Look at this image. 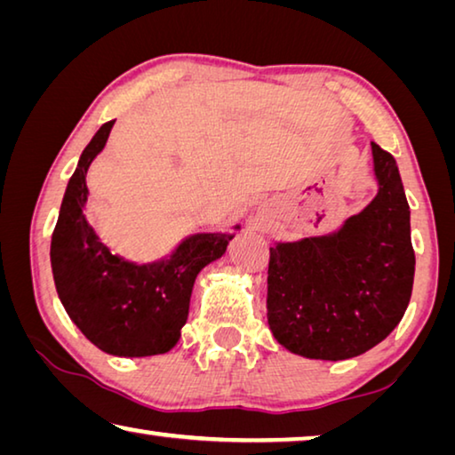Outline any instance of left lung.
I'll return each instance as SVG.
<instances>
[{
  "mask_svg": "<svg viewBox=\"0 0 455 455\" xmlns=\"http://www.w3.org/2000/svg\"><path fill=\"white\" fill-rule=\"evenodd\" d=\"M372 148L377 196L328 235L269 249L267 322L293 355L346 360L396 328L415 277L411 211L395 157Z\"/></svg>",
  "mask_w": 455,
  "mask_h": 455,
  "instance_id": "obj_1",
  "label": "left lung"
}]
</instances>
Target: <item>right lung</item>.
<instances>
[{
    "instance_id": "obj_1",
    "label": "right lung",
    "mask_w": 455,
    "mask_h": 455,
    "mask_svg": "<svg viewBox=\"0 0 455 455\" xmlns=\"http://www.w3.org/2000/svg\"><path fill=\"white\" fill-rule=\"evenodd\" d=\"M113 125L109 121L92 135L68 180L50 243L54 285L68 318L99 350L124 358L165 355L188 320L198 273L227 253L235 233L188 235L170 255L151 263L113 255L84 216L86 172Z\"/></svg>"
}]
</instances>
